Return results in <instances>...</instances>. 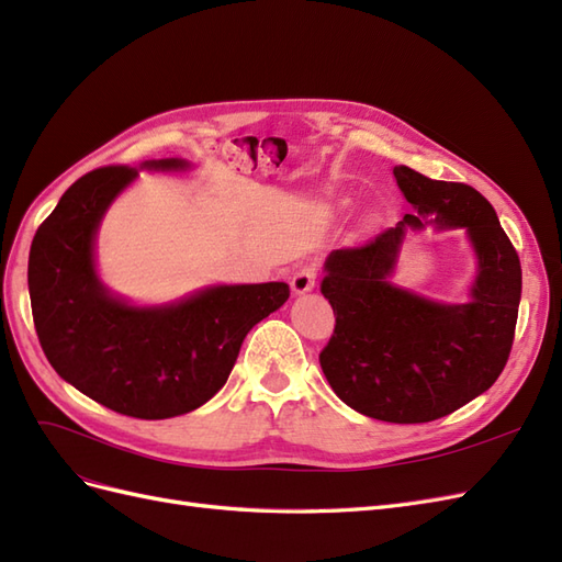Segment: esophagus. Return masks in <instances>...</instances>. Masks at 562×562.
<instances>
[{"mask_svg":"<svg viewBox=\"0 0 562 562\" xmlns=\"http://www.w3.org/2000/svg\"><path fill=\"white\" fill-rule=\"evenodd\" d=\"M316 279H318V269H316V265H304V267H300V269L295 271V274H293V279H291L293 293H295V295L310 293L312 288L316 285Z\"/></svg>","mask_w":562,"mask_h":562,"instance_id":"obj_1","label":"esophagus"}]
</instances>
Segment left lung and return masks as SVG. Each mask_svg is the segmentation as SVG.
<instances>
[{
	"label": "left lung",
	"instance_id": "left-lung-1",
	"mask_svg": "<svg viewBox=\"0 0 562 562\" xmlns=\"http://www.w3.org/2000/svg\"><path fill=\"white\" fill-rule=\"evenodd\" d=\"M394 178L417 213L361 246L330 252L321 293L335 330L318 361L356 413L419 424L454 413L497 382L514 347L522 271L481 192L407 166H394ZM427 214L439 228H467L480 255L467 305H440L387 281L404 227L420 228Z\"/></svg>",
	"mask_w": 562,
	"mask_h": 562
}]
</instances>
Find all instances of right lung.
Segmentation results:
<instances>
[{
  "label": "right lung",
  "instance_id": "1",
  "mask_svg": "<svg viewBox=\"0 0 562 562\" xmlns=\"http://www.w3.org/2000/svg\"><path fill=\"white\" fill-rule=\"evenodd\" d=\"M176 171L180 159L147 161ZM138 171L105 166L79 178L40 225L27 260L32 318L58 375L119 415L166 419L225 386L244 337L291 295L281 281L213 285L166 307L112 297L93 265L100 220Z\"/></svg>",
  "mask_w": 562,
  "mask_h": 562
}]
</instances>
